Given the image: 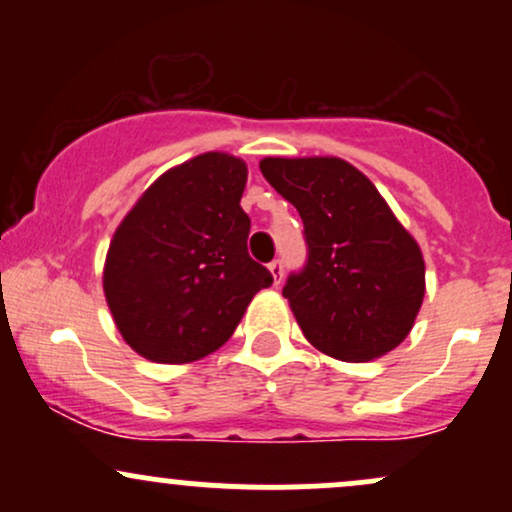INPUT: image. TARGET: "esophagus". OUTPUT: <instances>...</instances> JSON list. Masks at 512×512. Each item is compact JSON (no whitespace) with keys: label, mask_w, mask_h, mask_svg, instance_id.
I'll return each instance as SVG.
<instances>
[{"label":"esophagus","mask_w":512,"mask_h":512,"mask_svg":"<svg viewBox=\"0 0 512 512\" xmlns=\"http://www.w3.org/2000/svg\"><path fill=\"white\" fill-rule=\"evenodd\" d=\"M269 272H272V281H274V286H279L281 281H284V264H281V260L269 262Z\"/></svg>","instance_id":"esophagus-1"}]
</instances>
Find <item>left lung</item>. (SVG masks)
I'll return each instance as SVG.
<instances>
[{"label":"left lung","instance_id":"left-lung-1","mask_svg":"<svg viewBox=\"0 0 512 512\" xmlns=\"http://www.w3.org/2000/svg\"><path fill=\"white\" fill-rule=\"evenodd\" d=\"M260 170L305 226L308 264L284 286L305 339L349 363L390 354L424 303L419 243L378 187L344 158L267 156Z\"/></svg>","mask_w":512,"mask_h":512}]
</instances>
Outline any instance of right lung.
<instances>
[{"label":"right lung","instance_id":"right-lung-1","mask_svg":"<svg viewBox=\"0 0 512 512\" xmlns=\"http://www.w3.org/2000/svg\"><path fill=\"white\" fill-rule=\"evenodd\" d=\"M248 166L207 151L151 182L115 228L103 293L117 332L154 363H190L231 339L272 274L248 255Z\"/></svg>","mask_w":512,"mask_h":512}]
</instances>
